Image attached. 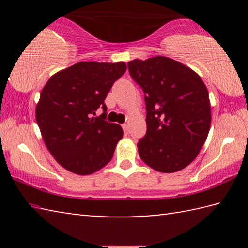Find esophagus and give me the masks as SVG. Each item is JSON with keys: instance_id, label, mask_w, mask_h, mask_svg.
Here are the masks:
<instances>
[{"instance_id": "34e87169", "label": "esophagus", "mask_w": 248, "mask_h": 248, "mask_svg": "<svg viewBox=\"0 0 248 248\" xmlns=\"http://www.w3.org/2000/svg\"><path fill=\"white\" fill-rule=\"evenodd\" d=\"M123 129L124 132H129V124H123Z\"/></svg>"}]
</instances>
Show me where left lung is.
Segmentation results:
<instances>
[{
  "label": "left lung",
  "mask_w": 248,
  "mask_h": 248,
  "mask_svg": "<svg viewBox=\"0 0 248 248\" xmlns=\"http://www.w3.org/2000/svg\"><path fill=\"white\" fill-rule=\"evenodd\" d=\"M144 93L146 133L138 142L142 161L161 173L185 169L207 139L211 110L207 87L195 71L157 56L128 62Z\"/></svg>",
  "instance_id": "1"
}]
</instances>
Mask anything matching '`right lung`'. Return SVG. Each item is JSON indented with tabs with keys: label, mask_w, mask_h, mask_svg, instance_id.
<instances>
[{
	"label": "right lung",
	"mask_w": 248,
	"mask_h": 248,
	"mask_svg": "<svg viewBox=\"0 0 248 248\" xmlns=\"http://www.w3.org/2000/svg\"><path fill=\"white\" fill-rule=\"evenodd\" d=\"M124 62H78L52 75L40 93L36 120L49 152L65 170L95 173L110 162L123 128L106 121L104 100ZM102 108L104 112L93 117Z\"/></svg>",
	"instance_id": "add662e5"
}]
</instances>
